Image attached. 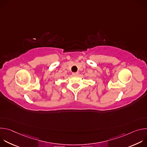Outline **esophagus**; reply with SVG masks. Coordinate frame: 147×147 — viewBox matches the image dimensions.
Returning <instances> with one entry per match:
<instances>
[{
    "mask_svg": "<svg viewBox=\"0 0 147 147\" xmlns=\"http://www.w3.org/2000/svg\"><path fill=\"white\" fill-rule=\"evenodd\" d=\"M72 75L73 76H78V73L77 72V73H72Z\"/></svg>",
    "mask_w": 147,
    "mask_h": 147,
    "instance_id": "34e87169",
    "label": "esophagus"
}]
</instances>
